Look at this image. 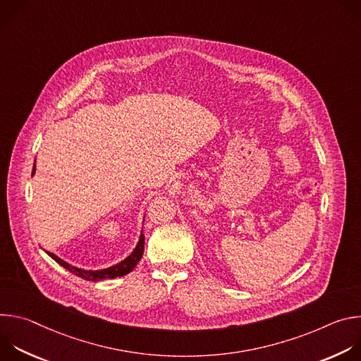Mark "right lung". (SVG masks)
I'll return each instance as SVG.
<instances>
[{"instance_id": "obj_1", "label": "right lung", "mask_w": 361, "mask_h": 361, "mask_svg": "<svg viewBox=\"0 0 361 361\" xmlns=\"http://www.w3.org/2000/svg\"><path fill=\"white\" fill-rule=\"evenodd\" d=\"M35 174V164H34V169H32V176ZM51 259H53L54 262H57L61 267L67 269L68 271H71L73 274L84 279V280H91V281H98V280H102V279H116V277H123L126 274H128L130 271L134 270V267L138 264V262L141 260L142 257V252H144V234L141 231L140 234V238H138V243L135 245V248L131 251V254L127 257V259H124L123 262L109 267V269H101V270H84V269H78L75 266H71L70 263L64 262L63 259H60L59 255H56L54 252H49V251H45Z\"/></svg>"}]
</instances>
